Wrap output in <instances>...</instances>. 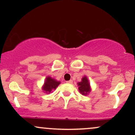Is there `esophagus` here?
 <instances>
[{"mask_svg": "<svg viewBox=\"0 0 135 135\" xmlns=\"http://www.w3.org/2000/svg\"><path fill=\"white\" fill-rule=\"evenodd\" d=\"M66 83H69V84H71V83H73V81L71 80H69V81H66Z\"/></svg>", "mask_w": 135, "mask_h": 135, "instance_id": "obj_1", "label": "esophagus"}]
</instances>
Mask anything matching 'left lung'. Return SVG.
I'll return each instance as SVG.
<instances>
[{"label": "left lung", "mask_w": 135, "mask_h": 135, "mask_svg": "<svg viewBox=\"0 0 135 135\" xmlns=\"http://www.w3.org/2000/svg\"><path fill=\"white\" fill-rule=\"evenodd\" d=\"M78 90L80 93L82 95H86L90 91V84L88 82V80L86 76H84L81 80V82L78 83Z\"/></svg>", "instance_id": "left-lung-1"}]
</instances>
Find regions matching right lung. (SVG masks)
I'll use <instances>...</instances> for the list:
<instances>
[{"mask_svg":"<svg viewBox=\"0 0 135 135\" xmlns=\"http://www.w3.org/2000/svg\"><path fill=\"white\" fill-rule=\"evenodd\" d=\"M60 82V81H56L55 80H54V78H52L51 77H48L46 78L45 84L44 85L43 89L46 93H50L52 90H55L56 88L57 87L58 85H59Z\"/></svg>","mask_w":135,"mask_h":135,"instance_id":"obj_1","label":"right lung"}]
</instances>
